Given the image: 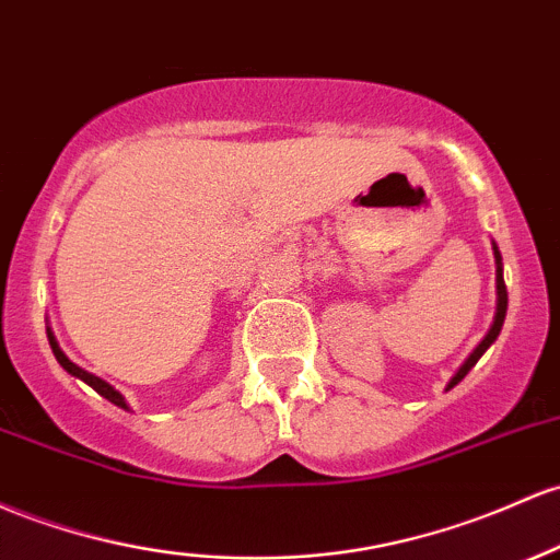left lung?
Returning a JSON list of instances; mask_svg holds the SVG:
<instances>
[{"mask_svg": "<svg viewBox=\"0 0 560 560\" xmlns=\"http://www.w3.org/2000/svg\"><path fill=\"white\" fill-rule=\"evenodd\" d=\"M494 257H497V316H494V324H491L489 335L483 337L481 346H478L476 350H472L470 359L465 361L463 370H459L457 374H454L452 383H450V388H454V385H457L459 380H463L465 374H468V372L472 370V366L478 364V359H481V355L487 353V348L491 346V342L497 340V335H500L502 324H505V313H508V290H505V279H502V257H500V252H497V247H494Z\"/></svg>", "mask_w": 560, "mask_h": 560, "instance_id": "8db88e82", "label": "left lung"}]
</instances>
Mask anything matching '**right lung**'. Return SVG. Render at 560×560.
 I'll return each mask as SVG.
<instances>
[{"label":"right lung","instance_id":"right-lung-1","mask_svg":"<svg viewBox=\"0 0 560 560\" xmlns=\"http://www.w3.org/2000/svg\"><path fill=\"white\" fill-rule=\"evenodd\" d=\"M47 337H50V348H52V353H55V359H58V364L63 366L66 372L69 374H73V377H79V380H84V383L90 385L92 390H97L101 393L103 398H108L110 404H116V407H121V409H127V404H125V398H121V393L119 390H114L110 388V385L106 383V380H101V377H95V374H90V372H84V370H79L77 364H73V361H69L66 359V353L63 350L58 348V342H55V337H52V331L47 329Z\"/></svg>","mask_w":560,"mask_h":560}]
</instances>
